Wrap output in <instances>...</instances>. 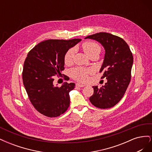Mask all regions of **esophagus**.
I'll use <instances>...</instances> for the list:
<instances>
[{
    "mask_svg": "<svg viewBox=\"0 0 152 152\" xmlns=\"http://www.w3.org/2000/svg\"><path fill=\"white\" fill-rule=\"evenodd\" d=\"M85 85L84 84H79V83H77L76 84V87H84Z\"/></svg>",
    "mask_w": 152,
    "mask_h": 152,
    "instance_id": "esophagus-1",
    "label": "esophagus"
}]
</instances>
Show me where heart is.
Masks as SVG:
<instances>
[{
	"instance_id": "heart-1",
	"label": "heart",
	"mask_w": 152,
	"mask_h": 152,
	"mask_svg": "<svg viewBox=\"0 0 152 152\" xmlns=\"http://www.w3.org/2000/svg\"><path fill=\"white\" fill-rule=\"evenodd\" d=\"M82 48H83L84 52L87 54V56L89 57L94 54H99L101 52L100 45L95 42L93 41H86L82 44ZM75 53V48H72L69 49L64 55V63L65 65H71L73 61V57ZM93 72V70L91 69L84 68L82 67H76L73 68L71 70V75L75 79L79 82H84L88 79V75L89 73Z\"/></svg>"
}]
</instances>
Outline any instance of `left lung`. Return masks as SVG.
Listing matches in <instances>:
<instances>
[{
    "label": "left lung",
    "instance_id": "1",
    "mask_svg": "<svg viewBox=\"0 0 152 152\" xmlns=\"http://www.w3.org/2000/svg\"><path fill=\"white\" fill-rule=\"evenodd\" d=\"M85 39L98 41L106 52L99 72H103L102 79L106 78L107 82L100 88L93 86L94 94L89 100L97 108H112L120 102L130 83L132 53L125 40L108 33L100 32Z\"/></svg>",
    "mask_w": 152,
    "mask_h": 152
}]
</instances>
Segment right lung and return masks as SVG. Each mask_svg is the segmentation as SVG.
Wrapping results in <instances>:
<instances>
[{"instance_id":"right-lung-1","label":"right lung","mask_w":152,"mask_h":152,"mask_svg":"<svg viewBox=\"0 0 152 152\" xmlns=\"http://www.w3.org/2000/svg\"><path fill=\"white\" fill-rule=\"evenodd\" d=\"M80 39H50L32 48L25 59L23 69V82L34 107L44 115L56 117L65 113L70 105L69 93L75 88L74 83L54 86V77L62 75L64 55ZM68 80V77L63 74Z\"/></svg>"}]
</instances>
